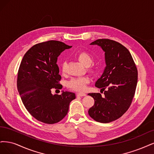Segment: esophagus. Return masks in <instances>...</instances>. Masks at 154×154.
<instances>
[{
	"label": "esophagus",
	"instance_id": "obj_1",
	"mask_svg": "<svg viewBox=\"0 0 154 154\" xmlns=\"http://www.w3.org/2000/svg\"><path fill=\"white\" fill-rule=\"evenodd\" d=\"M86 95V93H77V97H85Z\"/></svg>",
	"mask_w": 154,
	"mask_h": 154
}]
</instances>
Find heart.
<instances>
[{"instance_id":"b5f03b06","label":"heart","mask_w":154,"mask_h":154,"mask_svg":"<svg viewBox=\"0 0 154 154\" xmlns=\"http://www.w3.org/2000/svg\"><path fill=\"white\" fill-rule=\"evenodd\" d=\"M76 57L83 65L86 66H90L93 63V58L91 56L86 52H79L76 55ZM61 68L63 72L65 71V63H64L61 64ZM89 70L92 73L95 72L94 69L92 68H90ZM90 82V79L88 77H77L72 79L67 83V86L71 90L78 91H83L86 90V85Z\"/></svg>"}]
</instances>
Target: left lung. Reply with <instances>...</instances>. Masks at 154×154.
<instances>
[{
  "instance_id": "left-lung-1",
  "label": "left lung",
  "mask_w": 154,
  "mask_h": 154,
  "mask_svg": "<svg viewBox=\"0 0 154 154\" xmlns=\"http://www.w3.org/2000/svg\"><path fill=\"white\" fill-rule=\"evenodd\" d=\"M90 45H97L105 52L106 66L95 86L106 90L103 97L98 93L88 94L95 100L88 114L97 122L109 123L129 108L137 86V70L130 52L120 43L99 39Z\"/></svg>"
}]
</instances>
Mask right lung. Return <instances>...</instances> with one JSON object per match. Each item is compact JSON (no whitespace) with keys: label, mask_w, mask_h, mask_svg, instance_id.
Wrapping results in <instances>:
<instances>
[{"label":"right lung","mask_w":154,"mask_h":154,"mask_svg":"<svg viewBox=\"0 0 154 154\" xmlns=\"http://www.w3.org/2000/svg\"><path fill=\"white\" fill-rule=\"evenodd\" d=\"M65 43L51 40L32 46L25 54L20 65L17 89L25 107L37 120L54 124L64 118L75 94L62 91L52 95V88H60L61 77L57 57L65 49Z\"/></svg>","instance_id":"1"}]
</instances>
